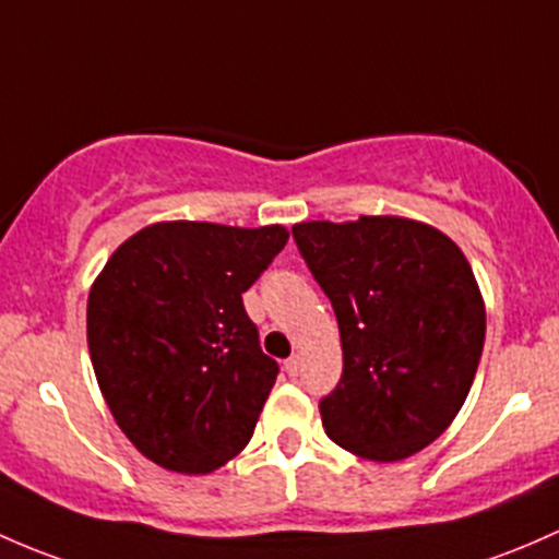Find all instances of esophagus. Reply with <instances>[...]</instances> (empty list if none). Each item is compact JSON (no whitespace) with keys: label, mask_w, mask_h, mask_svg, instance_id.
<instances>
[{"label":"esophagus","mask_w":559,"mask_h":559,"mask_svg":"<svg viewBox=\"0 0 559 559\" xmlns=\"http://www.w3.org/2000/svg\"><path fill=\"white\" fill-rule=\"evenodd\" d=\"M285 371L287 377H298V373H301V355H290V358L285 360Z\"/></svg>","instance_id":"esophagus-1"}]
</instances>
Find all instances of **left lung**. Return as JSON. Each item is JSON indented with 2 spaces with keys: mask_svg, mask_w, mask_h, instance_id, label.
Masks as SVG:
<instances>
[{
  "mask_svg": "<svg viewBox=\"0 0 559 559\" xmlns=\"http://www.w3.org/2000/svg\"><path fill=\"white\" fill-rule=\"evenodd\" d=\"M293 237L342 336L322 428L373 463L412 457L450 428L479 368L485 298L468 258L439 228L399 215L296 223Z\"/></svg>",
  "mask_w": 559,
  "mask_h": 559,
  "instance_id": "obj_1",
  "label": "left lung"
}]
</instances>
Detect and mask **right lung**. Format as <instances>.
I'll return each mask as SVG.
<instances>
[{
    "label": "right lung",
    "instance_id": "add662e5",
    "mask_svg": "<svg viewBox=\"0 0 559 559\" xmlns=\"http://www.w3.org/2000/svg\"><path fill=\"white\" fill-rule=\"evenodd\" d=\"M285 226L164 221L109 255L88 293V353L126 439L175 474H212L252 439L277 382L241 293Z\"/></svg>",
    "mask_w": 559,
    "mask_h": 559
}]
</instances>
